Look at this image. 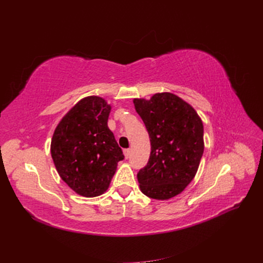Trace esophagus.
Returning <instances> with one entry per match:
<instances>
[{"mask_svg":"<svg viewBox=\"0 0 263 263\" xmlns=\"http://www.w3.org/2000/svg\"><path fill=\"white\" fill-rule=\"evenodd\" d=\"M123 153H124L125 158L128 159V158H129V155H130V149H124Z\"/></svg>","mask_w":263,"mask_h":263,"instance_id":"34e87169","label":"esophagus"}]
</instances>
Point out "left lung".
<instances>
[{
	"mask_svg": "<svg viewBox=\"0 0 263 263\" xmlns=\"http://www.w3.org/2000/svg\"><path fill=\"white\" fill-rule=\"evenodd\" d=\"M134 105L151 145L148 163L137 173L140 190L151 198L169 200L195 177L204 151L203 123L192 106L172 93L134 99Z\"/></svg>",
	"mask_w": 263,
	"mask_h": 263,
	"instance_id": "obj_1",
	"label": "left lung"
}]
</instances>
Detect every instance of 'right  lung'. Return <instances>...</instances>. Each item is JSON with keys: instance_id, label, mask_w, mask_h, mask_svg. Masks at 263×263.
<instances>
[{"instance_id": "1", "label": "right lung", "mask_w": 263, "mask_h": 263, "mask_svg": "<svg viewBox=\"0 0 263 263\" xmlns=\"http://www.w3.org/2000/svg\"><path fill=\"white\" fill-rule=\"evenodd\" d=\"M110 105L99 97L79 101L55 127L51 157L60 178L85 197L103 194L123 151L107 126Z\"/></svg>"}]
</instances>
